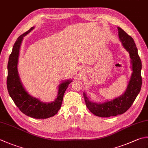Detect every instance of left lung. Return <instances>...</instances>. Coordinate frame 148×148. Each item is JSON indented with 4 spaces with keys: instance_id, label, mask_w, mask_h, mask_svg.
Wrapping results in <instances>:
<instances>
[{
    "instance_id": "8db88e82",
    "label": "left lung",
    "mask_w": 148,
    "mask_h": 148,
    "mask_svg": "<svg viewBox=\"0 0 148 148\" xmlns=\"http://www.w3.org/2000/svg\"><path fill=\"white\" fill-rule=\"evenodd\" d=\"M117 29L119 37L123 47L129 52L133 72L126 91L114 99L103 103H93L89 101L86 94L83 92L86 106L92 114L98 117L116 116L126 112L131 107L140 92L143 83L141 77L142 62L134 40L121 27H117Z\"/></svg>"
}]
</instances>
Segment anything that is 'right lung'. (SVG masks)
Wrapping results in <instances>:
<instances>
[{"label": "right lung", "mask_w": 148, "mask_h": 148, "mask_svg": "<svg viewBox=\"0 0 148 148\" xmlns=\"http://www.w3.org/2000/svg\"><path fill=\"white\" fill-rule=\"evenodd\" d=\"M34 27L20 35L13 45L8 63L7 88L11 99L23 114L35 119H47L56 114L61 108L66 89L72 80L61 83L58 86L57 97L51 103H43L34 97L25 90L20 82L17 69L20 47L24 37L30 33Z\"/></svg>", "instance_id": "1"}]
</instances>
